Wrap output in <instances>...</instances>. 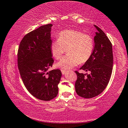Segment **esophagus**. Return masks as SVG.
I'll return each mask as SVG.
<instances>
[{
    "mask_svg": "<svg viewBox=\"0 0 128 128\" xmlns=\"http://www.w3.org/2000/svg\"><path fill=\"white\" fill-rule=\"evenodd\" d=\"M61 71H62V74H65L66 73V70H61Z\"/></svg>",
    "mask_w": 128,
    "mask_h": 128,
    "instance_id": "obj_1",
    "label": "esophagus"
}]
</instances>
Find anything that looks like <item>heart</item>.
I'll list each match as a JSON object with an SVG mask.
<instances>
[{
	"label": "heart",
	"mask_w": 128,
	"mask_h": 128,
	"mask_svg": "<svg viewBox=\"0 0 128 128\" xmlns=\"http://www.w3.org/2000/svg\"><path fill=\"white\" fill-rule=\"evenodd\" d=\"M58 40L52 42L50 51L56 59L61 58L67 49L68 55L57 62L56 66L62 69H70L80 63L86 62L92 55L94 42L89 34L76 30H65L60 32Z\"/></svg>",
	"instance_id": "heart-1"
}]
</instances>
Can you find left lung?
I'll return each mask as SVG.
<instances>
[{
  "instance_id": "1",
  "label": "left lung",
  "mask_w": 128,
  "mask_h": 128,
  "mask_svg": "<svg viewBox=\"0 0 128 128\" xmlns=\"http://www.w3.org/2000/svg\"><path fill=\"white\" fill-rule=\"evenodd\" d=\"M94 38V47L92 55L80 69L90 72V74L80 73L75 88L76 94L83 98L96 97L103 92L110 80L113 66L112 47L106 34L98 27Z\"/></svg>"
}]
</instances>
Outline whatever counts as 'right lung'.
Masks as SVG:
<instances>
[{
    "instance_id": "add662e5",
    "label": "right lung",
    "mask_w": 128,
    "mask_h": 128,
    "mask_svg": "<svg viewBox=\"0 0 128 128\" xmlns=\"http://www.w3.org/2000/svg\"><path fill=\"white\" fill-rule=\"evenodd\" d=\"M52 24L42 26L24 36L18 52V66L26 88L32 96L50 101L58 94L59 69L48 72L54 60L50 51Z\"/></svg>"
}]
</instances>
